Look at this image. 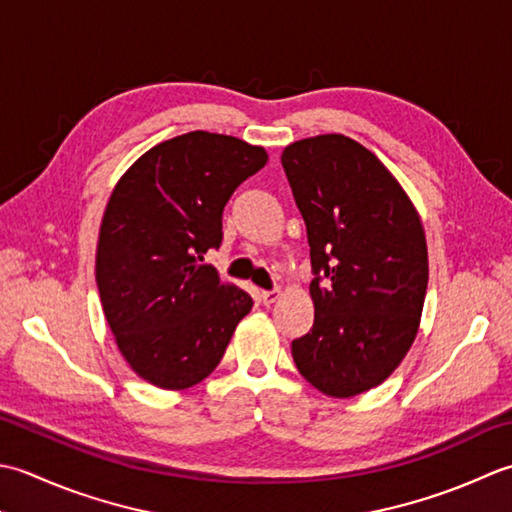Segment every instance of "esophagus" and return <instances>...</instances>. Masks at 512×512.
<instances>
[{"label":"esophagus","mask_w":512,"mask_h":512,"mask_svg":"<svg viewBox=\"0 0 512 512\" xmlns=\"http://www.w3.org/2000/svg\"><path fill=\"white\" fill-rule=\"evenodd\" d=\"M260 298H263L265 305H271V302H276L280 298V289H263L260 291Z\"/></svg>","instance_id":"esophagus-1"}]
</instances>
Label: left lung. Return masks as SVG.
Returning <instances> with one entry per match:
<instances>
[{
  "mask_svg": "<svg viewBox=\"0 0 512 512\" xmlns=\"http://www.w3.org/2000/svg\"><path fill=\"white\" fill-rule=\"evenodd\" d=\"M280 161L316 274L314 327L291 356L311 387L353 398L400 367L420 329L429 285L420 214L378 156L344 134L289 143Z\"/></svg>",
  "mask_w": 512,
  "mask_h": 512,
  "instance_id": "obj_1",
  "label": "left lung"
}]
</instances>
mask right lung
Masks as SVG:
<instances>
[{"mask_svg":"<svg viewBox=\"0 0 512 512\" xmlns=\"http://www.w3.org/2000/svg\"><path fill=\"white\" fill-rule=\"evenodd\" d=\"M265 163L260 145L194 130L154 145L114 185L97 287L121 356L154 387L205 380L252 311V296L203 260L223 241L229 196Z\"/></svg>","mask_w":512,"mask_h":512,"instance_id":"obj_1","label":"right lung"}]
</instances>
